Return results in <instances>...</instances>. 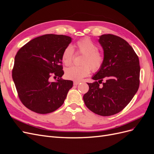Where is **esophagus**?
I'll list each match as a JSON object with an SVG mask.
<instances>
[{"label":"esophagus","mask_w":154,"mask_h":154,"mask_svg":"<svg viewBox=\"0 0 154 154\" xmlns=\"http://www.w3.org/2000/svg\"><path fill=\"white\" fill-rule=\"evenodd\" d=\"M74 85H78L79 84V83H80V82H77V81H74Z\"/></svg>","instance_id":"1"}]
</instances>
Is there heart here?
Wrapping results in <instances>:
<instances>
[{
	"mask_svg": "<svg viewBox=\"0 0 154 154\" xmlns=\"http://www.w3.org/2000/svg\"><path fill=\"white\" fill-rule=\"evenodd\" d=\"M76 47L78 53L84 54L82 60L81 66H73L66 69L65 74L67 78L74 81H80L83 78L87 76L93 72H97L103 66L104 57L98 51L97 46L88 38L78 40L76 43ZM74 49L71 45L64 49L62 60L66 66L71 64L74 58Z\"/></svg>",
	"mask_w": 154,
	"mask_h": 154,
	"instance_id": "heart-1",
	"label": "heart"
}]
</instances>
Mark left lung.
Masks as SVG:
<instances>
[{
    "instance_id": "obj_1",
    "label": "left lung",
    "mask_w": 154,
    "mask_h": 154,
    "mask_svg": "<svg viewBox=\"0 0 154 154\" xmlns=\"http://www.w3.org/2000/svg\"><path fill=\"white\" fill-rule=\"evenodd\" d=\"M98 41L103 49L104 62L92 77L94 82L87 83L89 89L83 98L93 112L109 116L122 111L136 94L140 66L137 55L122 38L107 34L100 36Z\"/></svg>"
}]
</instances>
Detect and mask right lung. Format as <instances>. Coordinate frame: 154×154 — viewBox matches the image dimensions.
<instances>
[{
    "mask_svg": "<svg viewBox=\"0 0 154 154\" xmlns=\"http://www.w3.org/2000/svg\"><path fill=\"white\" fill-rule=\"evenodd\" d=\"M70 36L48 34L31 40L17 52L12 78L18 97L26 107L38 114L53 112L61 106L73 85L61 78L62 53ZM52 76L58 80L51 82Z\"/></svg>",
    "mask_w": 154,
    "mask_h": 154,
    "instance_id": "right-lung-1",
    "label": "right lung"
}]
</instances>
